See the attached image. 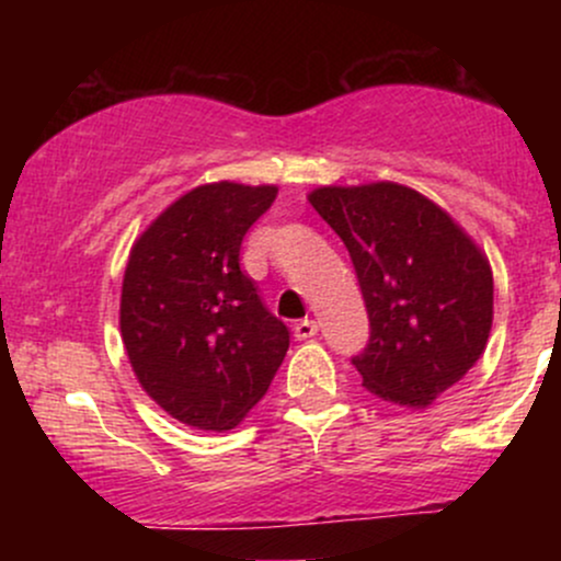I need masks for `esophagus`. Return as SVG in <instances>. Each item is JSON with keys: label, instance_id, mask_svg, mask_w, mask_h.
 <instances>
[{"label": "esophagus", "instance_id": "obj_1", "mask_svg": "<svg viewBox=\"0 0 561 561\" xmlns=\"http://www.w3.org/2000/svg\"><path fill=\"white\" fill-rule=\"evenodd\" d=\"M293 332H295V337H298V340H311L313 334L319 332V324L313 319H300L298 324L293 327Z\"/></svg>", "mask_w": 561, "mask_h": 561}]
</instances>
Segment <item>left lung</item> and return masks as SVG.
I'll return each instance as SVG.
<instances>
[{"label":"left lung","mask_w":561,"mask_h":561,"mask_svg":"<svg viewBox=\"0 0 561 561\" xmlns=\"http://www.w3.org/2000/svg\"><path fill=\"white\" fill-rule=\"evenodd\" d=\"M311 205L345 242L369 313L351 362L371 396L424 409L472 369L493 324V274L440 205L411 186H319Z\"/></svg>","instance_id":"8db88e82"}]
</instances>
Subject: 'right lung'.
Listing matches in <instances>:
<instances>
[{"label":"right lung","mask_w":561,"mask_h":561,"mask_svg":"<svg viewBox=\"0 0 561 561\" xmlns=\"http://www.w3.org/2000/svg\"><path fill=\"white\" fill-rule=\"evenodd\" d=\"M274 184L195 186L150 224L128 255L121 337L147 396L197 430H231L266 396L289 330L240 268L248 229Z\"/></svg>","instance_id":"1"}]
</instances>
